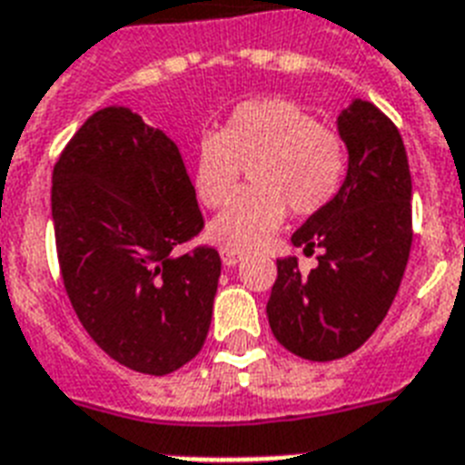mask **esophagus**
I'll list each match as a JSON object with an SVG mask.
<instances>
[{
  "mask_svg": "<svg viewBox=\"0 0 465 465\" xmlns=\"http://www.w3.org/2000/svg\"><path fill=\"white\" fill-rule=\"evenodd\" d=\"M221 259L225 266H237V263L242 262V254H237V252H228V250H223L221 252Z\"/></svg>",
  "mask_w": 465,
  "mask_h": 465,
  "instance_id": "1",
  "label": "esophagus"
}]
</instances>
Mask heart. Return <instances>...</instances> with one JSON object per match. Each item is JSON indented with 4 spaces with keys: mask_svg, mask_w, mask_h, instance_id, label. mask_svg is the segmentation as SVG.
<instances>
[{
    "mask_svg": "<svg viewBox=\"0 0 465 465\" xmlns=\"http://www.w3.org/2000/svg\"><path fill=\"white\" fill-rule=\"evenodd\" d=\"M345 146L291 100H250L232 110L221 132L203 134L194 151L192 184L199 202L218 209L235 192L242 170L252 189L237 194L209 223L213 244L237 254L262 250L295 215L331 202L345 174Z\"/></svg>",
    "mask_w": 465,
    "mask_h": 465,
    "instance_id": "b5f03b06",
    "label": "heart"
}]
</instances>
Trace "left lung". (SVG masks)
Segmentation results:
<instances>
[{"label": "left lung", "instance_id": "8db88e82", "mask_svg": "<svg viewBox=\"0 0 465 465\" xmlns=\"http://www.w3.org/2000/svg\"><path fill=\"white\" fill-rule=\"evenodd\" d=\"M336 124L348 148L343 184L291 237L304 254L319 250V266L302 276L297 256L278 259L266 304L278 343L314 362L343 358L377 331L413 242V184L399 129L360 98Z\"/></svg>", "mask_w": 465, "mask_h": 465}]
</instances>
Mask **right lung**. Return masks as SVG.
<instances>
[{"instance_id": "1", "label": "right lung", "mask_w": 465, "mask_h": 465, "mask_svg": "<svg viewBox=\"0 0 465 465\" xmlns=\"http://www.w3.org/2000/svg\"><path fill=\"white\" fill-rule=\"evenodd\" d=\"M52 223L66 295L110 358L163 377L202 351L221 256L174 254L203 218L173 139L129 107L91 114L52 173Z\"/></svg>"}]
</instances>
